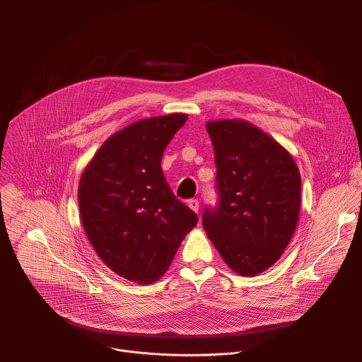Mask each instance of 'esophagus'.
I'll list each match as a JSON object with an SVG mask.
<instances>
[{
    "instance_id": "1",
    "label": "esophagus",
    "mask_w": 362,
    "mask_h": 362,
    "mask_svg": "<svg viewBox=\"0 0 362 362\" xmlns=\"http://www.w3.org/2000/svg\"><path fill=\"white\" fill-rule=\"evenodd\" d=\"M187 204H189V208L193 211V212H199V202L196 200V199H190L189 202H187Z\"/></svg>"
}]
</instances>
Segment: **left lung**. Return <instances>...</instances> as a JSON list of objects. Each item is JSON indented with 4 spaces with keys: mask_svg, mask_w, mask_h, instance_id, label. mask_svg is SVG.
Segmentation results:
<instances>
[{
    "mask_svg": "<svg viewBox=\"0 0 362 362\" xmlns=\"http://www.w3.org/2000/svg\"><path fill=\"white\" fill-rule=\"evenodd\" d=\"M211 136L219 202L202 225L228 267L255 276L272 267L295 232L300 175L276 140L245 120L206 123Z\"/></svg>",
    "mask_w": 362,
    "mask_h": 362,
    "instance_id": "left-lung-1",
    "label": "left lung"
}]
</instances>
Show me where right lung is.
Wrapping results in <instances>:
<instances>
[{"mask_svg":"<svg viewBox=\"0 0 362 362\" xmlns=\"http://www.w3.org/2000/svg\"><path fill=\"white\" fill-rule=\"evenodd\" d=\"M186 120L173 113L132 123L103 143L81 175L78 208L86 235L100 259L124 279L158 281L197 223L160 166Z\"/></svg>","mask_w":362,"mask_h":362,"instance_id":"obj_1","label":"right lung"}]
</instances>
